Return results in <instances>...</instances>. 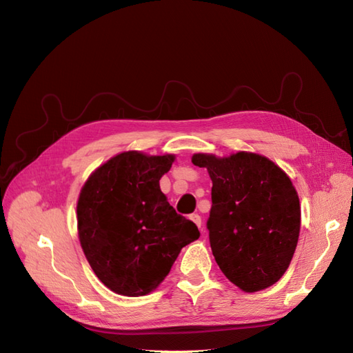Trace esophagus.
I'll use <instances>...</instances> for the list:
<instances>
[{
    "instance_id": "1",
    "label": "esophagus",
    "mask_w": 353,
    "mask_h": 353,
    "mask_svg": "<svg viewBox=\"0 0 353 353\" xmlns=\"http://www.w3.org/2000/svg\"><path fill=\"white\" fill-rule=\"evenodd\" d=\"M190 219L193 221L196 225L200 228L201 227V216L199 215V213H193V215H190Z\"/></svg>"
}]
</instances>
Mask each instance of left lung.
Here are the masks:
<instances>
[{
	"label": "left lung",
	"instance_id": "obj_1",
	"mask_svg": "<svg viewBox=\"0 0 353 353\" xmlns=\"http://www.w3.org/2000/svg\"><path fill=\"white\" fill-rule=\"evenodd\" d=\"M212 179L206 227L212 253L227 279L253 293L279 281L296 250L301 205L283 170L263 156L194 154Z\"/></svg>",
	"mask_w": 353,
	"mask_h": 353
}]
</instances>
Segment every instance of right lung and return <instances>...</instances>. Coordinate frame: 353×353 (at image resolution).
Masks as SVG:
<instances>
[{
  "mask_svg": "<svg viewBox=\"0 0 353 353\" xmlns=\"http://www.w3.org/2000/svg\"><path fill=\"white\" fill-rule=\"evenodd\" d=\"M174 156L126 152L101 165L78 200L82 250L99 280L123 296H144L165 280L181 249L200 237L178 215L159 181Z\"/></svg>",
  "mask_w": 353,
  "mask_h": 353,
  "instance_id": "1",
  "label": "right lung"
}]
</instances>
